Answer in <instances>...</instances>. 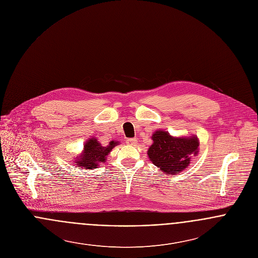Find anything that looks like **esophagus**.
Returning <instances> with one entry per match:
<instances>
[{
    "mask_svg": "<svg viewBox=\"0 0 258 258\" xmlns=\"http://www.w3.org/2000/svg\"><path fill=\"white\" fill-rule=\"evenodd\" d=\"M126 143L130 146H135L137 144V140L135 138H129L126 140Z\"/></svg>",
    "mask_w": 258,
    "mask_h": 258,
    "instance_id": "34e87169",
    "label": "esophagus"
}]
</instances>
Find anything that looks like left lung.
<instances>
[{"label":"left lung","mask_w":258,"mask_h":258,"mask_svg":"<svg viewBox=\"0 0 258 258\" xmlns=\"http://www.w3.org/2000/svg\"><path fill=\"white\" fill-rule=\"evenodd\" d=\"M152 140L148 157L164 174L175 175L184 171L190 163L191 155L197 156L199 152L197 136L173 137L166 131L157 130Z\"/></svg>","instance_id":"1"}]
</instances>
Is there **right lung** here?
Listing matches in <instances>:
<instances>
[{
	"label": "right lung",
	"instance_id": "right-lung-1",
	"mask_svg": "<svg viewBox=\"0 0 258 258\" xmlns=\"http://www.w3.org/2000/svg\"><path fill=\"white\" fill-rule=\"evenodd\" d=\"M118 144V141H110L107 146H102L95 137L90 138L85 142L83 152L78 157H76L75 165L86 170L97 168L99 164L106 161L107 155Z\"/></svg>",
	"mask_w": 258,
	"mask_h": 258
}]
</instances>
